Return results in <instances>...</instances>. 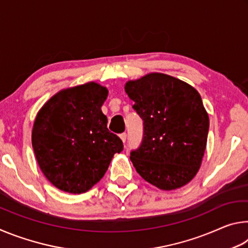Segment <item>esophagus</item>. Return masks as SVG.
<instances>
[{"instance_id": "esophagus-1", "label": "esophagus", "mask_w": 248, "mask_h": 248, "mask_svg": "<svg viewBox=\"0 0 248 248\" xmlns=\"http://www.w3.org/2000/svg\"><path fill=\"white\" fill-rule=\"evenodd\" d=\"M119 137H120V139L123 140V142H124V143L125 140H127V133H124H124H121Z\"/></svg>"}]
</instances>
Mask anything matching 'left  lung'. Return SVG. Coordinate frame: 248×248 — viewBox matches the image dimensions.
<instances>
[{
	"instance_id": "1",
	"label": "left lung",
	"mask_w": 248,
	"mask_h": 248,
	"mask_svg": "<svg viewBox=\"0 0 248 248\" xmlns=\"http://www.w3.org/2000/svg\"><path fill=\"white\" fill-rule=\"evenodd\" d=\"M124 91L143 120L139 149L130 155L142 178L162 190H174L195 177L207 146L209 116L200 94L164 73L128 81Z\"/></svg>"
}]
</instances>
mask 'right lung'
<instances>
[{
  "mask_svg": "<svg viewBox=\"0 0 248 248\" xmlns=\"http://www.w3.org/2000/svg\"><path fill=\"white\" fill-rule=\"evenodd\" d=\"M108 90L89 82L61 90L36 116L31 143L43 174L54 187L83 194L108 170L123 141L107 128L102 106Z\"/></svg>",
  "mask_w": 248,
  "mask_h": 248,
  "instance_id": "1",
  "label": "right lung"
}]
</instances>
